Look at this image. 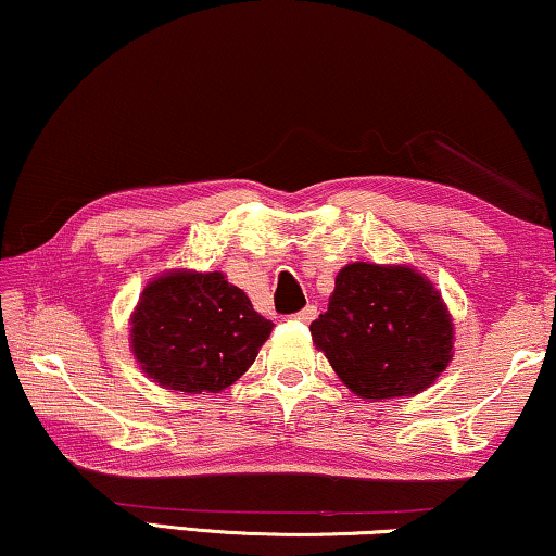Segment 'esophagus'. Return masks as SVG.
<instances>
[{
	"label": "esophagus",
	"mask_w": 556,
	"mask_h": 556,
	"mask_svg": "<svg viewBox=\"0 0 556 556\" xmlns=\"http://www.w3.org/2000/svg\"><path fill=\"white\" fill-rule=\"evenodd\" d=\"M316 316H318V305L308 303L301 313H295V320H301V324H311V320L316 318Z\"/></svg>",
	"instance_id": "esophagus-1"
}]
</instances>
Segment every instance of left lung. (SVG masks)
<instances>
[{"label": "left lung", "instance_id": "8db88e82", "mask_svg": "<svg viewBox=\"0 0 556 556\" xmlns=\"http://www.w3.org/2000/svg\"><path fill=\"white\" fill-rule=\"evenodd\" d=\"M311 336L336 376L366 401L426 391L454 356L452 313L414 265H345Z\"/></svg>", "mask_w": 556, "mask_h": 556}]
</instances>
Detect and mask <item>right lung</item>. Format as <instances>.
I'll return each mask as SVG.
<instances>
[{
	"instance_id": "add662e5",
	"label": "right lung",
	"mask_w": 556,
	"mask_h": 556,
	"mask_svg": "<svg viewBox=\"0 0 556 556\" xmlns=\"http://www.w3.org/2000/svg\"><path fill=\"white\" fill-rule=\"evenodd\" d=\"M270 331L223 273L178 268L144 286L130 316V349L163 389L220 393L251 368Z\"/></svg>"
}]
</instances>
